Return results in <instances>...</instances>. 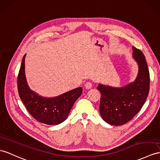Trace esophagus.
Here are the masks:
<instances>
[{
    "instance_id": "34e87169",
    "label": "esophagus",
    "mask_w": 160,
    "mask_h": 160,
    "mask_svg": "<svg viewBox=\"0 0 160 160\" xmlns=\"http://www.w3.org/2000/svg\"><path fill=\"white\" fill-rule=\"evenodd\" d=\"M92 83L90 82V81H88V82L85 83V89H89L92 88Z\"/></svg>"
}]
</instances>
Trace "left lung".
<instances>
[{"label":"left lung","instance_id":"left-lung-1","mask_svg":"<svg viewBox=\"0 0 160 160\" xmlns=\"http://www.w3.org/2000/svg\"><path fill=\"white\" fill-rule=\"evenodd\" d=\"M133 58L138 64V74L133 83L123 88L99 84L101 93L100 113L107 123L122 126L130 121L141 109L149 95L150 76L145 57L134 48Z\"/></svg>","mask_w":160,"mask_h":160}]
</instances>
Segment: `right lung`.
Listing matches in <instances>:
<instances>
[{
    "label": "right lung",
    "instance_id": "right-lung-1",
    "mask_svg": "<svg viewBox=\"0 0 160 160\" xmlns=\"http://www.w3.org/2000/svg\"><path fill=\"white\" fill-rule=\"evenodd\" d=\"M25 56L23 57L18 76V89L20 99L29 113L38 122L48 125L60 124L68 118L74 103L82 93V88H77L53 98L38 95L27 84Z\"/></svg>",
    "mask_w": 160,
    "mask_h": 160
}]
</instances>
